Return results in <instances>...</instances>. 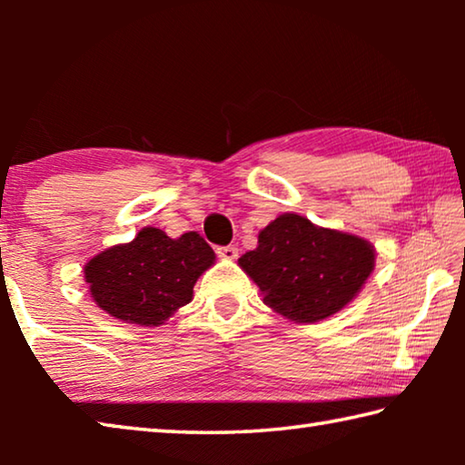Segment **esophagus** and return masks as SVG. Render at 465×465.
I'll return each mask as SVG.
<instances>
[{
  "label": "esophagus",
  "instance_id": "1",
  "mask_svg": "<svg viewBox=\"0 0 465 465\" xmlns=\"http://www.w3.org/2000/svg\"><path fill=\"white\" fill-rule=\"evenodd\" d=\"M215 252L219 258H225V261H233V258L238 256V248L235 246H217Z\"/></svg>",
  "mask_w": 465,
  "mask_h": 465
}]
</instances>
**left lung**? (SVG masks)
<instances>
[{
	"label": "left lung",
	"mask_w": 465,
	"mask_h": 465,
	"mask_svg": "<svg viewBox=\"0 0 465 465\" xmlns=\"http://www.w3.org/2000/svg\"><path fill=\"white\" fill-rule=\"evenodd\" d=\"M369 242L285 213L258 235L240 266L262 291L264 303L293 322H318L342 310L373 271Z\"/></svg>",
	"instance_id": "1"
}]
</instances>
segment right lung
<instances>
[{"instance_id":"add662e5","label":"right lung","mask_w":465,"mask_h":465,"mask_svg":"<svg viewBox=\"0 0 465 465\" xmlns=\"http://www.w3.org/2000/svg\"><path fill=\"white\" fill-rule=\"evenodd\" d=\"M215 261L196 232L168 238L143 227L137 238L113 246L85 264L90 293L110 316L139 326H160L193 299L196 279Z\"/></svg>"}]
</instances>
